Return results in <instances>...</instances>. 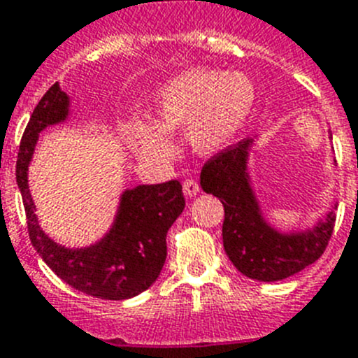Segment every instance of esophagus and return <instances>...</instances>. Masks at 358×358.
<instances>
[{
	"instance_id": "esophagus-1",
	"label": "esophagus",
	"mask_w": 358,
	"mask_h": 358,
	"mask_svg": "<svg viewBox=\"0 0 358 358\" xmlns=\"http://www.w3.org/2000/svg\"><path fill=\"white\" fill-rule=\"evenodd\" d=\"M182 192L188 196H193L201 192V186H199V182H196L195 179H189L188 177V179H185V182H182Z\"/></svg>"
}]
</instances>
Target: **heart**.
I'll use <instances>...</instances> for the list:
<instances>
[{"mask_svg": "<svg viewBox=\"0 0 358 358\" xmlns=\"http://www.w3.org/2000/svg\"><path fill=\"white\" fill-rule=\"evenodd\" d=\"M255 87L241 72L193 69L172 78L157 92L156 120L133 119L126 133L133 147L149 159L173 154L169 133L186 129L192 147L215 152L227 145L250 119Z\"/></svg>", "mask_w": 358, "mask_h": 358, "instance_id": "b5f03b06", "label": "heart"}]
</instances>
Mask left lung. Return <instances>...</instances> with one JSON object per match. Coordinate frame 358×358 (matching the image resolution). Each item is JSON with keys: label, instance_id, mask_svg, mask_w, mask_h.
<instances>
[{"label": "left lung", "instance_id": "8db88e82", "mask_svg": "<svg viewBox=\"0 0 358 358\" xmlns=\"http://www.w3.org/2000/svg\"><path fill=\"white\" fill-rule=\"evenodd\" d=\"M250 140L218 150L204 163L201 186L224 204V248L236 268L247 277L275 282L316 262L329 247L336 215L303 234L282 236L264 224L247 177Z\"/></svg>", "mask_w": 358, "mask_h": 358}]
</instances>
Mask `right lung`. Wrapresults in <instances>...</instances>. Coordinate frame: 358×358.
<instances>
[{"label":"right lung","instance_id":"right-lung-1","mask_svg":"<svg viewBox=\"0 0 358 358\" xmlns=\"http://www.w3.org/2000/svg\"><path fill=\"white\" fill-rule=\"evenodd\" d=\"M67 94L55 83L38 101L22 133L15 177L21 189L31 245L58 277L74 289L101 300H126L152 284L166 259V232L185 209L179 181L136 186L122 195L110 234L96 247L67 250L41 231L28 189V163L38 133L67 115Z\"/></svg>","mask_w":358,"mask_h":358}]
</instances>
